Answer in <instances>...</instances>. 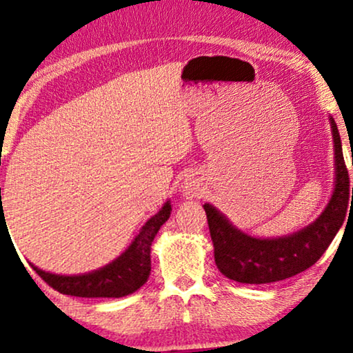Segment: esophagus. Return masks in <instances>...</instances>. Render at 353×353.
<instances>
[{"instance_id": "1", "label": "esophagus", "mask_w": 353, "mask_h": 353, "mask_svg": "<svg viewBox=\"0 0 353 353\" xmlns=\"http://www.w3.org/2000/svg\"><path fill=\"white\" fill-rule=\"evenodd\" d=\"M184 189H186V192H188V195H197L199 192H200V184H199V181H195V180H189L188 183H186V186H184Z\"/></svg>"}]
</instances>
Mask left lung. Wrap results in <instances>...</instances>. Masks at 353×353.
<instances>
[{
  "label": "left lung",
  "mask_w": 353,
  "mask_h": 353,
  "mask_svg": "<svg viewBox=\"0 0 353 353\" xmlns=\"http://www.w3.org/2000/svg\"><path fill=\"white\" fill-rule=\"evenodd\" d=\"M334 140L336 184L332 200L319 218L289 236H249L235 229L213 205L205 203L210 235L214 246V262L225 278L241 284H268L292 278L307 270L322 257L345 219L350 202V181L338 126L330 118Z\"/></svg>",
  "instance_id": "obj_1"
}]
</instances>
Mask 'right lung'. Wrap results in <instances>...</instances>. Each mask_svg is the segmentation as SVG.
Wrapping results in <instances>:
<instances>
[{
    "mask_svg": "<svg viewBox=\"0 0 353 353\" xmlns=\"http://www.w3.org/2000/svg\"><path fill=\"white\" fill-rule=\"evenodd\" d=\"M172 207L169 202L159 210L158 214L148 219L135 236L132 245L120 257L88 274L59 276L46 273L34 265L31 268L41 276L46 283L58 290L59 294L82 296V298H120L134 294L148 279L151 271V243L161 225L170 218Z\"/></svg>",
    "mask_w": 353,
    "mask_h": 353,
    "instance_id": "add662e5",
    "label": "right lung"
}]
</instances>
